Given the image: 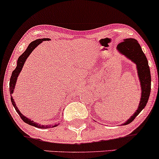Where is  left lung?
I'll list each match as a JSON object with an SVG mask.
<instances>
[{"instance_id": "left-lung-1", "label": "left lung", "mask_w": 159, "mask_h": 159, "mask_svg": "<svg viewBox=\"0 0 159 159\" xmlns=\"http://www.w3.org/2000/svg\"><path fill=\"white\" fill-rule=\"evenodd\" d=\"M116 50L120 54L125 56L128 59L135 63L138 79L140 84V98L138 109L127 121L122 124L125 125L132 123L134 118L147 105L151 90L150 69H149L147 57L144 54L141 47L136 39L132 38L123 39V42L118 44Z\"/></svg>"}]
</instances>
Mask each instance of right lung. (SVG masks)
I'll use <instances>...</instances> for the list:
<instances>
[{
	"instance_id": "obj_1",
	"label": "right lung",
	"mask_w": 159,
	"mask_h": 159,
	"mask_svg": "<svg viewBox=\"0 0 159 159\" xmlns=\"http://www.w3.org/2000/svg\"><path fill=\"white\" fill-rule=\"evenodd\" d=\"M51 40L49 38H43V39H38L34 40V41L31 42V43L29 44L26 50L25 51V52L23 53L21 55H20L18 58V61H17V66H16V69H14L13 72H12V75H11L10 78V95H11V102H12V105L13 107H15L16 111H17V113L19 114V115L21 116V118L22 119V120L25 123H26L27 124H29L30 125H33V126H35L39 128V129H50V128H53V127H56L58 124H60L59 122L57 123L54 124V125H41V124L35 123L34 121H33L29 118H27V116H25V115H23L21 113V111L19 110L18 107L16 106V104L14 101L13 97L12 96V94L14 93V89L16 87V81H17V78L19 77L20 72H21V69H22L24 65H25V61L27 59L30 54H31L33 51L35 49L36 47H37L40 43H43V41H49Z\"/></svg>"
}]
</instances>
